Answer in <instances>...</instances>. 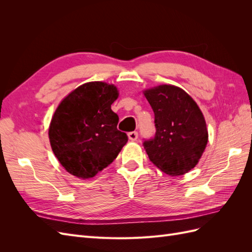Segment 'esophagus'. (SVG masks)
I'll use <instances>...</instances> for the list:
<instances>
[{"mask_svg": "<svg viewBox=\"0 0 252 252\" xmlns=\"http://www.w3.org/2000/svg\"><path fill=\"white\" fill-rule=\"evenodd\" d=\"M138 136H139V133L136 132V131H131V132L128 133V139H129V141H131V142L136 141V139H138Z\"/></svg>", "mask_w": 252, "mask_h": 252, "instance_id": "34e87169", "label": "esophagus"}]
</instances>
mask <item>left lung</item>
Here are the masks:
<instances>
[{"instance_id": "8db88e82", "label": "left lung", "mask_w": 252, "mask_h": 252, "mask_svg": "<svg viewBox=\"0 0 252 252\" xmlns=\"http://www.w3.org/2000/svg\"><path fill=\"white\" fill-rule=\"evenodd\" d=\"M155 112V138L144 142L150 161L166 174H185L199 163L208 143L200 107L185 90L162 84L144 89Z\"/></svg>"}]
</instances>
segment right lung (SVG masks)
Instances as JSON below:
<instances>
[{
  "label": "right lung",
  "instance_id": "1",
  "mask_svg": "<svg viewBox=\"0 0 252 252\" xmlns=\"http://www.w3.org/2000/svg\"><path fill=\"white\" fill-rule=\"evenodd\" d=\"M118 97L113 84L88 82L68 94L53 113L48 129L51 149L75 178H94L127 143V134L117 128L118 114L111 110Z\"/></svg>",
  "mask_w": 252,
  "mask_h": 252
}]
</instances>
